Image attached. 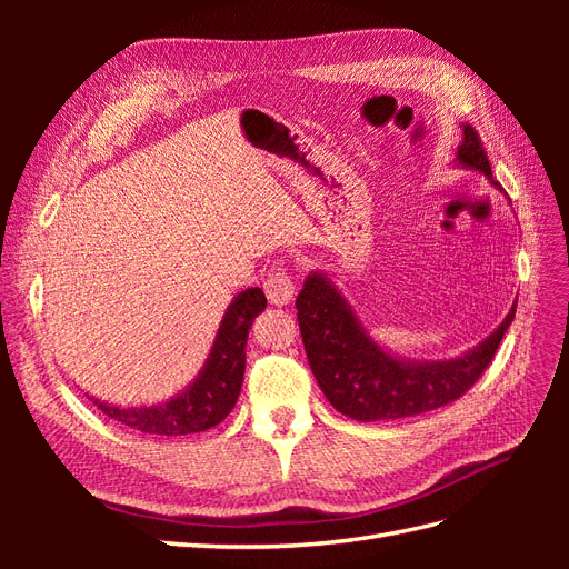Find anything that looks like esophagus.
Masks as SVG:
<instances>
[{
    "mask_svg": "<svg viewBox=\"0 0 569 569\" xmlns=\"http://www.w3.org/2000/svg\"><path fill=\"white\" fill-rule=\"evenodd\" d=\"M263 289H266V297L270 299V303L287 306L291 299H295L297 282L284 268H274L266 278Z\"/></svg>",
    "mask_w": 569,
    "mask_h": 569,
    "instance_id": "obj_1",
    "label": "esophagus"
}]
</instances>
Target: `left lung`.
<instances>
[{
  "instance_id": "left-lung-1",
  "label": "left lung",
  "mask_w": 569,
  "mask_h": 569,
  "mask_svg": "<svg viewBox=\"0 0 569 569\" xmlns=\"http://www.w3.org/2000/svg\"><path fill=\"white\" fill-rule=\"evenodd\" d=\"M456 161L491 178V163L472 126L462 130ZM297 311L308 363L322 393L339 412L360 422L420 416L460 399L485 375L515 318L512 306L498 330L460 358L406 363L377 347L347 299L318 272L303 282Z\"/></svg>"
}]
</instances>
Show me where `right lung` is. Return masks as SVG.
<instances>
[{"instance_id":"right-lung-1","label":"right lung","mask_w":569,"mask_h":569,"mask_svg":"<svg viewBox=\"0 0 569 569\" xmlns=\"http://www.w3.org/2000/svg\"><path fill=\"white\" fill-rule=\"evenodd\" d=\"M266 306V295L258 287L242 291L230 303L201 375L176 399L147 408H118L92 399L94 406L111 420L144 435L180 437L216 427L237 403L244 382L249 327Z\"/></svg>"}]
</instances>
